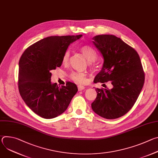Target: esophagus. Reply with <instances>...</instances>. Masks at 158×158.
<instances>
[{
    "mask_svg": "<svg viewBox=\"0 0 158 158\" xmlns=\"http://www.w3.org/2000/svg\"><path fill=\"white\" fill-rule=\"evenodd\" d=\"M77 87H78L79 91H82V90L85 89V87L84 85H78Z\"/></svg>",
    "mask_w": 158,
    "mask_h": 158,
    "instance_id": "obj_1",
    "label": "esophagus"
}]
</instances>
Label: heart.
Masks as SVG:
<instances>
[{"mask_svg": "<svg viewBox=\"0 0 158 158\" xmlns=\"http://www.w3.org/2000/svg\"><path fill=\"white\" fill-rule=\"evenodd\" d=\"M80 51L85 57L89 62H93L96 60L97 57V53L95 49L89 45H84L80 48ZM70 54L69 52L66 51L62 57V63L66 64L69 62ZM71 79L77 83H85L86 82V74L82 72H73L71 76Z\"/></svg>", "mask_w": 158, "mask_h": 158, "instance_id": "1", "label": "heart"}]
</instances>
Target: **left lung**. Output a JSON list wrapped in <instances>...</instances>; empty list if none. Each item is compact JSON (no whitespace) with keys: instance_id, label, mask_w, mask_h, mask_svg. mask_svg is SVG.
Listing matches in <instances>:
<instances>
[{"instance_id":"1","label":"left lung","mask_w":158,"mask_h":158,"mask_svg":"<svg viewBox=\"0 0 158 158\" xmlns=\"http://www.w3.org/2000/svg\"><path fill=\"white\" fill-rule=\"evenodd\" d=\"M93 39L104 59L102 68L94 81H110L113 87L96 89L97 97L92 109L104 118L116 119L129 111L143 89L145 76L141 59L136 50L115 35H99Z\"/></svg>"}]
</instances>
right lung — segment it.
Returning a JSON list of instances; mask_svg holds the SVG:
<instances>
[{
  "label": "right lung",
  "instance_id": "obj_1",
  "mask_svg": "<svg viewBox=\"0 0 158 158\" xmlns=\"http://www.w3.org/2000/svg\"><path fill=\"white\" fill-rule=\"evenodd\" d=\"M82 37L51 36L42 39L26 49L19 62L18 87L26 105L44 119H52L68 107L77 92L76 85L52 84L51 70L61 66L69 44Z\"/></svg>",
  "mask_w": 158,
  "mask_h": 158
}]
</instances>
